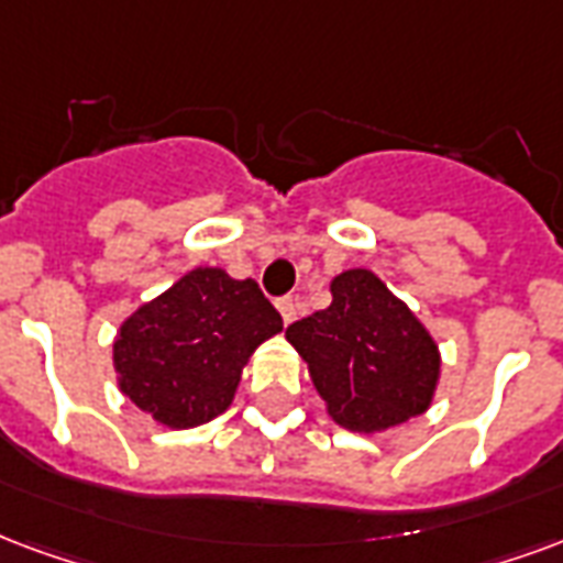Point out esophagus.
<instances>
[{
	"instance_id": "obj_1",
	"label": "esophagus",
	"mask_w": 563,
	"mask_h": 563,
	"mask_svg": "<svg viewBox=\"0 0 563 563\" xmlns=\"http://www.w3.org/2000/svg\"><path fill=\"white\" fill-rule=\"evenodd\" d=\"M277 310H280L283 322L286 324H292L295 319H298V301H295V298H280V301H277Z\"/></svg>"
}]
</instances>
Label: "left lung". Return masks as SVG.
<instances>
[{"mask_svg": "<svg viewBox=\"0 0 563 563\" xmlns=\"http://www.w3.org/2000/svg\"><path fill=\"white\" fill-rule=\"evenodd\" d=\"M324 409L343 430L373 435L432 406L441 352L409 303L369 268L331 280V303L286 328Z\"/></svg>", "mask_w": 563, "mask_h": 563, "instance_id": "8db88e82", "label": "left lung"}]
</instances>
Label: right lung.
Instances as JSON below:
<instances>
[{
  "label": "right lung",
  "instance_id": "add662e5",
  "mask_svg": "<svg viewBox=\"0 0 563 563\" xmlns=\"http://www.w3.org/2000/svg\"><path fill=\"white\" fill-rule=\"evenodd\" d=\"M280 331L256 280L199 265L124 319L112 340L115 382L161 427L190 430L232 406L250 355Z\"/></svg>",
  "mask_w": 563,
  "mask_h": 563
}]
</instances>
